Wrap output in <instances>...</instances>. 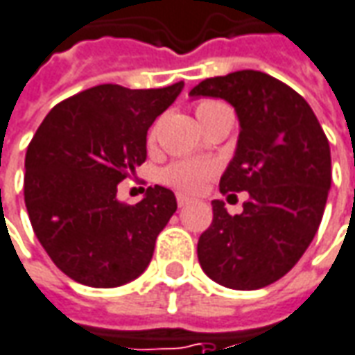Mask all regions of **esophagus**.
<instances>
[{
	"instance_id": "34e87169",
	"label": "esophagus",
	"mask_w": 355,
	"mask_h": 355,
	"mask_svg": "<svg viewBox=\"0 0 355 355\" xmlns=\"http://www.w3.org/2000/svg\"><path fill=\"white\" fill-rule=\"evenodd\" d=\"M175 201H178V207L182 209V207H185V205H189L191 199H189V197H185V195H182V193H178V195H175Z\"/></svg>"
}]
</instances>
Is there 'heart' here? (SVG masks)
<instances>
[{"label":"heart","mask_w":355,"mask_h":355,"mask_svg":"<svg viewBox=\"0 0 355 355\" xmlns=\"http://www.w3.org/2000/svg\"><path fill=\"white\" fill-rule=\"evenodd\" d=\"M222 104L212 102V100H205L197 106V117L207 114L214 107H220ZM150 141L154 139V131H150ZM216 172V166L209 160H180V162L170 164L162 172V182L168 183L170 187L178 189L182 193H195L201 189V185L209 178H212Z\"/></svg>","instance_id":"b5f03b06"}]
</instances>
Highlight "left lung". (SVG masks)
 I'll return each mask as SVG.
<instances>
[{"instance_id": "1", "label": "left lung", "mask_w": 355, "mask_h": 355, "mask_svg": "<svg viewBox=\"0 0 355 355\" xmlns=\"http://www.w3.org/2000/svg\"><path fill=\"white\" fill-rule=\"evenodd\" d=\"M189 94L234 106L238 146L220 193H249L236 216L212 201V224L197 243L201 268L232 290L265 288L292 270L319 230L332 178L329 139L304 96L261 71L205 79Z\"/></svg>"}]
</instances>
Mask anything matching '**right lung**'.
<instances>
[{
    "mask_svg": "<svg viewBox=\"0 0 355 355\" xmlns=\"http://www.w3.org/2000/svg\"><path fill=\"white\" fill-rule=\"evenodd\" d=\"M164 89L98 85L50 110L24 158V205L34 234L61 272L90 288H116L145 272L178 209L166 187L137 205L117 183L146 160V131L180 96Z\"/></svg>",
    "mask_w": 355,
    "mask_h": 355,
    "instance_id": "right-lung-1",
    "label": "right lung"
}]
</instances>
